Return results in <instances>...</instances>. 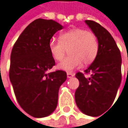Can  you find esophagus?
Here are the masks:
<instances>
[{
  "label": "esophagus",
  "instance_id": "34e87169",
  "mask_svg": "<svg viewBox=\"0 0 128 128\" xmlns=\"http://www.w3.org/2000/svg\"><path fill=\"white\" fill-rule=\"evenodd\" d=\"M67 76H68V78H71V77L74 76V74H73V73H68L67 74Z\"/></svg>",
  "mask_w": 128,
  "mask_h": 128
}]
</instances>
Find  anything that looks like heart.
<instances>
[{
  "mask_svg": "<svg viewBox=\"0 0 128 128\" xmlns=\"http://www.w3.org/2000/svg\"><path fill=\"white\" fill-rule=\"evenodd\" d=\"M48 48L52 58L57 61L62 60L68 51L70 56L58 67L60 70L70 72L81 67L83 63L89 65L96 60L98 42L92 31L76 28L60 34L58 42L51 41Z\"/></svg>",
  "mask_w": 128,
  "mask_h": 128,
  "instance_id": "1",
  "label": "heart"
}]
</instances>
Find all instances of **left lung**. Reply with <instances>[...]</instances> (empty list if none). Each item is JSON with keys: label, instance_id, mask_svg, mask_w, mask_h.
<instances>
[{"label": "left lung", "instance_id": "1", "mask_svg": "<svg viewBox=\"0 0 128 128\" xmlns=\"http://www.w3.org/2000/svg\"><path fill=\"white\" fill-rule=\"evenodd\" d=\"M85 22L96 36L98 52L96 60L86 70L87 78L78 72L80 81L75 92V101L80 110L86 115L97 116L110 107L116 97L122 81V56L112 35L92 20Z\"/></svg>", "mask_w": 128, "mask_h": 128}]
</instances>
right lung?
I'll return each instance as SVG.
<instances>
[{
    "mask_svg": "<svg viewBox=\"0 0 128 128\" xmlns=\"http://www.w3.org/2000/svg\"><path fill=\"white\" fill-rule=\"evenodd\" d=\"M63 26L52 20L37 19L20 34L11 54L9 76L21 108L35 118H44L56 108L60 86L67 73H48L55 61L48 45Z\"/></svg>",
    "mask_w": 128,
    "mask_h": 128,
    "instance_id": "add662e5",
    "label": "right lung"
}]
</instances>
